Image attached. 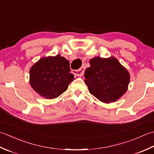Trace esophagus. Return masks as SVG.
<instances>
[{
    "label": "esophagus",
    "instance_id": "1",
    "mask_svg": "<svg viewBox=\"0 0 154 154\" xmlns=\"http://www.w3.org/2000/svg\"><path fill=\"white\" fill-rule=\"evenodd\" d=\"M84 70H85V67L82 66L78 69V70H72V73L76 76H82L84 73Z\"/></svg>",
    "mask_w": 154,
    "mask_h": 154
}]
</instances>
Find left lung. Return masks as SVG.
Masks as SVG:
<instances>
[{
  "label": "left lung",
  "mask_w": 154,
  "mask_h": 154,
  "mask_svg": "<svg viewBox=\"0 0 154 154\" xmlns=\"http://www.w3.org/2000/svg\"><path fill=\"white\" fill-rule=\"evenodd\" d=\"M84 77L89 92L105 103L114 102L126 92L130 80L129 72L114 56L90 59Z\"/></svg>",
  "instance_id": "1"
}]
</instances>
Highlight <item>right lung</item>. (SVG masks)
I'll use <instances>...</instances> for the list:
<instances>
[{"label":"right lung","mask_w":154,"mask_h":154,"mask_svg":"<svg viewBox=\"0 0 154 154\" xmlns=\"http://www.w3.org/2000/svg\"><path fill=\"white\" fill-rule=\"evenodd\" d=\"M70 62L60 54L42 57L30 69L29 82L36 93L46 99H54L68 89L74 76Z\"/></svg>","instance_id":"add662e5"}]
</instances>
